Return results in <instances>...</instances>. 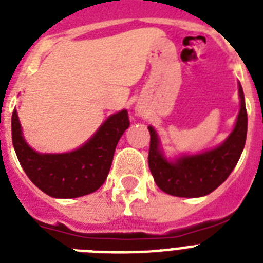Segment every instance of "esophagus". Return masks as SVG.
<instances>
[{
	"instance_id": "esophagus-1",
	"label": "esophagus",
	"mask_w": 263,
	"mask_h": 263,
	"mask_svg": "<svg viewBox=\"0 0 263 263\" xmlns=\"http://www.w3.org/2000/svg\"><path fill=\"white\" fill-rule=\"evenodd\" d=\"M136 116L141 117V116H143V111L141 110V109H136Z\"/></svg>"
}]
</instances>
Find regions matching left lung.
Segmentation results:
<instances>
[{"mask_svg": "<svg viewBox=\"0 0 263 263\" xmlns=\"http://www.w3.org/2000/svg\"><path fill=\"white\" fill-rule=\"evenodd\" d=\"M240 111L231 134L216 147L199 153L167 158L157 130L150 125L148 167L163 192L178 197H201L215 191L227 180L242 154L248 132L245 97L238 83Z\"/></svg>", "mask_w": 263, "mask_h": 263, "instance_id": "obj_1", "label": "left lung"}]
</instances>
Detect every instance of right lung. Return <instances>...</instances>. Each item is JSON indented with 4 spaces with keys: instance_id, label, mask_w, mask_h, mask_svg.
Listing matches in <instances>:
<instances>
[{
    "instance_id": "add662e5",
    "label": "right lung",
    "mask_w": 263,
    "mask_h": 263,
    "mask_svg": "<svg viewBox=\"0 0 263 263\" xmlns=\"http://www.w3.org/2000/svg\"><path fill=\"white\" fill-rule=\"evenodd\" d=\"M126 109L109 116L96 133L68 153H38L23 137L17 110L11 116V139L23 171L51 197L73 199L97 191L105 182L118 141L129 127Z\"/></svg>"
}]
</instances>
